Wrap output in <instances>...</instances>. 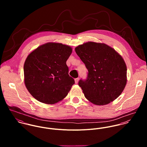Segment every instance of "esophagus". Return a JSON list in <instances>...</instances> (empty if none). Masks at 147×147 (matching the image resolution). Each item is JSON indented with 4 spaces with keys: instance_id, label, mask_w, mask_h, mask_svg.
I'll return each mask as SVG.
<instances>
[{
    "instance_id": "34e87169",
    "label": "esophagus",
    "mask_w": 147,
    "mask_h": 147,
    "mask_svg": "<svg viewBox=\"0 0 147 147\" xmlns=\"http://www.w3.org/2000/svg\"><path fill=\"white\" fill-rule=\"evenodd\" d=\"M79 80V78H76V79H75V83H76V84H78V83Z\"/></svg>"
}]
</instances>
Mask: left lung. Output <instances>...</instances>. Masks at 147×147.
<instances>
[{"mask_svg":"<svg viewBox=\"0 0 147 147\" xmlns=\"http://www.w3.org/2000/svg\"><path fill=\"white\" fill-rule=\"evenodd\" d=\"M88 72L79 85L85 98L96 105H105L117 98L127 83V67L122 57L105 43L88 42L75 48Z\"/></svg>","mask_w":147,"mask_h":147,"instance_id":"8db88e82","label":"left lung"}]
</instances>
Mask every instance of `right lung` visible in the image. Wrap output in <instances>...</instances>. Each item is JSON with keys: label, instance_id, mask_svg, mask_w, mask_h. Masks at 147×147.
<instances>
[{"label": "right lung", "instance_id": "1", "mask_svg": "<svg viewBox=\"0 0 147 147\" xmlns=\"http://www.w3.org/2000/svg\"><path fill=\"white\" fill-rule=\"evenodd\" d=\"M72 51L69 46L49 42L28 56L24 65V82L37 100L54 104L67 96L75 84L66 64Z\"/></svg>", "mask_w": 147, "mask_h": 147}]
</instances>
